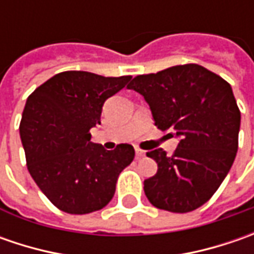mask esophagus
I'll return each instance as SVG.
<instances>
[{
	"mask_svg": "<svg viewBox=\"0 0 254 254\" xmlns=\"http://www.w3.org/2000/svg\"><path fill=\"white\" fill-rule=\"evenodd\" d=\"M135 157L137 158H142V157H145V151H142L140 148H135Z\"/></svg>",
	"mask_w": 254,
	"mask_h": 254,
	"instance_id": "esophagus-1",
	"label": "esophagus"
}]
</instances>
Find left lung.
<instances>
[{"mask_svg":"<svg viewBox=\"0 0 254 254\" xmlns=\"http://www.w3.org/2000/svg\"><path fill=\"white\" fill-rule=\"evenodd\" d=\"M128 89L148 103L154 124L180 142L172 155L147 152L158 164L144 192L158 209L202 206L223 182L238 152L240 112L230 84L199 64L172 66L134 77Z\"/></svg>","mask_w":254,"mask_h":254,"instance_id":"left-lung-1","label":"left lung"}]
</instances>
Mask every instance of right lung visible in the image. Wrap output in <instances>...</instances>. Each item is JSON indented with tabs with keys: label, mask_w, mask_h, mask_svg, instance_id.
<instances>
[{
	"label": "right lung",
	"mask_w": 254,
	"mask_h": 254,
	"mask_svg": "<svg viewBox=\"0 0 254 254\" xmlns=\"http://www.w3.org/2000/svg\"><path fill=\"white\" fill-rule=\"evenodd\" d=\"M130 79L67 70L46 80L26 100L19 135L28 171L46 198L66 213L104 208L114 196L120 172L134 160L130 144L107 151L90 141L104 102Z\"/></svg>",
	"instance_id": "add662e5"
}]
</instances>
